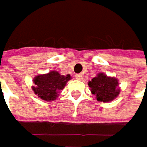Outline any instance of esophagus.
<instances>
[{"label": "esophagus", "instance_id": "34e87169", "mask_svg": "<svg viewBox=\"0 0 147 147\" xmlns=\"http://www.w3.org/2000/svg\"><path fill=\"white\" fill-rule=\"evenodd\" d=\"M75 78L78 80H82L83 79V75L82 74H77V75H75Z\"/></svg>", "mask_w": 147, "mask_h": 147}]
</instances>
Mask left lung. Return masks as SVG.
Listing matches in <instances>:
<instances>
[{"label": "left lung", "mask_w": 147, "mask_h": 147, "mask_svg": "<svg viewBox=\"0 0 147 147\" xmlns=\"http://www.w3.org/2000/svg\"><path fill=\"white\" fill-rule=\"evenodd\" d=\"M92 94H96L99 101L108 102L117 97L120 91L117 88L118 81L114 78H109L103 73H100L96 78L88 83Z\"/></svg>", "instance_id": "8db88e82"}]
</instances>
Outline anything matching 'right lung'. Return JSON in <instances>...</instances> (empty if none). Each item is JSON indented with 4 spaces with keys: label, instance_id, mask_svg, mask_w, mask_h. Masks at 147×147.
<instances>
[{
    "label": "right lung",
    "instance_id": "1",
    "mask_svg": "<svg viewBox=\"0 0 147 147\" xmlns=\"http://www.w3.org/2000/svg\"><path fill=\"white\" fill-rule=\"evenodd\" d=\"M70 76L60 75L57 71H51L46 75H38L34 79L32 90L39 98L44 100H55L58 92L63 90Z\"/></svg>",
    "mask_w": 147,
    "mask_h": 147
}]
</instances>
